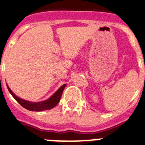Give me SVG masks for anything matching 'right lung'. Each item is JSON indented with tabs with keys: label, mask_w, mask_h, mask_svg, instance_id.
<instances>
[{
	"label": "right lung",
	"mask_w": 145,
	"mask_h": 145,
	"mask_svg": "<svg viewBox=\"0 0 145 145\" xmlns=\"http://www.w3.org/2000/svg\"><path fill=\"white\" fill-rule=\"evenodd\" d=\"M7 89L10 94L12 95V96L21 105L23 108L28 110H31V111H43V110H50L52 109L54 107L57 105V104L59 103L61 99V96L62 95L63 90L65 89L66 86V84H64L56 92V93L50 96L48 99H46L45 101H38V102H34V101H30L22 99L19 97L16 96L14 93H12V91L10 89V88L8 86L7 84Z\"/></svg>",
	"instance_id": "1"
}]
</instances>
